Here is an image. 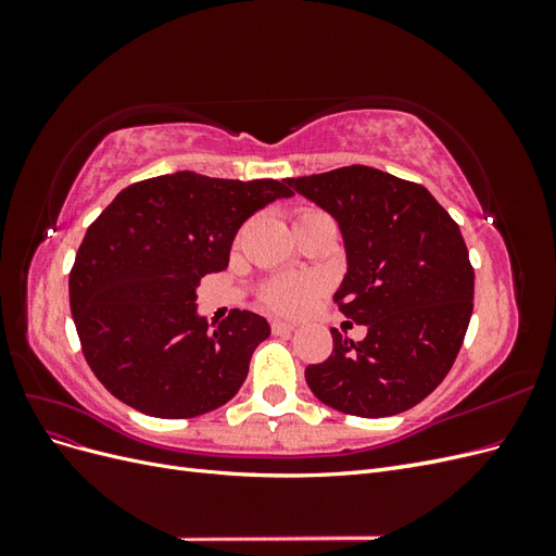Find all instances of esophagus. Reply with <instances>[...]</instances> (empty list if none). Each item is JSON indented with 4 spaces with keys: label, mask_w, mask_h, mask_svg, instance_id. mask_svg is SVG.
<instances>
[{
    "label": "esophagus",
    "mask_w": 556,
    "mask_h": 556,
    "mask_svg": "<svg viewBox=\"0 0 556 556\" xmlns=\"http://www.w3.org/2000/svg\"><path fill=\"white\" fill-rule=\"evenodd\" d=\"M271 331L276 336H285V333L294 331V325L292 323H285V319H271Z\"/></svg>",
    "instance_id": "1"
}]
</instances>
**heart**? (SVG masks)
<instances>
[{
    "mask_svg": "<svg viewBox=\"0 0 556 556\" xmlns=\"http://www.w3.org/2000/svg\"><path fill=\"white\" fill-rule=\"evenodd\" d=\"M319 292V282L313 276H278L260 288V304L280 315L304 313Z\"/></svg>",
    "mask_w": 556,
    "mask_h": 556,
    "instance_id": "1",
    "label": "heart"
}]
</instances>
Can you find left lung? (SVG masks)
I'll return each mask as SVG.
<instances>
[{"label": "left lung", "instance_id": "left-lung-1", "mask_svg": "<svg viewBox=\"0 0 556 556\" xmlns=\"http://www.w3.org/2000/svg\"><path fill=\"white\" fill-rule=\"evenodd\" d=\"M331 213L348 252L339 311L366 325L306 368L311 392L357 417L417 406L443 382L473 313L476 274L459 225L419 182L352 164L285 180Z\"/></svg>", "mask_w": 556, "mask_h": 556}]
</instances>
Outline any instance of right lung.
Instances as JSON below:
<instances>
[{
    "mask_svg": "<svg viewBox=\"0 0 556 556\" xmlns=\"http://www.w3.org/2000/svg\"><path fill=\"white\" fill-rule=\"evenodd\" d=\"M292 197L274 178L225 180L176 172L125 188L88 227L70 274L80 350L106 390L139 413L188 419L239 392L271 329L233 308L208 327L197 288L227 268L252 213Z\"/></svg>",
    "mask_w": 556,
    "mask_h": 556,
    "instance_id": "1",
    "label": "right lung"
}]
</instances>
